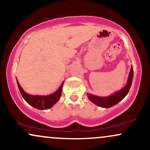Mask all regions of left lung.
I'll return each instance as SVG.
<instances>
[{
    "instance_id": "8db88e82",
    "label": "left lung",
    "mask_w": 150,
    "mask_h": 150,
    "mask_svg": "<svg viewBox=\"0 0 150 150\" xmlns=\"http://www.w3.org/2000/svg\"><path fill=\"white\" fill-rule=\"evenodd\" d=\"M133 76V68L131 67L130 70L129 79H128L127 84L122 89L121 91H118L115 94L108 97H98L91 94H87L88 98L91 101H92L93 103H95L97 105L103 108H110L112 106L115 105L117 103H118L121 100H122L127 93H129L130 88H131V84H132Z\"/></svg>"
}]
</instances>
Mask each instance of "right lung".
I'll return each instance as SVG.
<instances>
[{
  "label": "right lung",
  "mask_w": 150,
  "mask_h": 150,
  "mask_svg": "<svg viewBox=\"0 0 150 150\" xmlns=\"http://www.w3.org/2000/svg\"><path fill=\"white\" fill-rule=\"evenodd\" d=\"M63 84L64 83L61 84L59 89L55 93H52L51 95L46 96H32L28 94L23 91L17 81L18 87H19V89L23 99L31 106L40 110L49 109L59 100V98L61 97V92H62Z\"/></svg>",
  "instance_id": "add662e5"
}]
</instances>
